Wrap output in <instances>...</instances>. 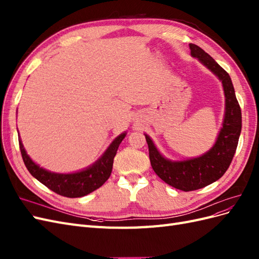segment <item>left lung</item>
I'll return each mask as SVG.
<instances>
[{"label": "left lung", "instance_id": "1", "mask_svg": "<svg viewBox=\"0 0 259 259\" xmlns=\"http://www.w3.org/2000/svg\"><path fill=\"white\" fill-rule=\"evenodd\" d=\"M190 50L191 55L215 73L223 83L226 110L223 128L219 131L215 144L202 156L174 161L162 156L152 139L144 135L149 145L151 165L155 174L169 186L184 192L202 189L225 175L234 156L242 129L241 107L236 100L229 73L209 54L195 44L191 43Z\"/></svg>", "mask_w": 259, "mask_h": 259}]
</instances>
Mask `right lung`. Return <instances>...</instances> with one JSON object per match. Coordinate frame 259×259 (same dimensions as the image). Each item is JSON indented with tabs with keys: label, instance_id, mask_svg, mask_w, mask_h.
Wrapping results in <instances>:
<instances>
[{
	"label": "right lung",
	"instance_id": "obj_1",
	"mask_svg": "<svg viewBox=\"0 0 259 259\" xmlns=\"http://www.w3.org/2000/svg\"><path fill=\"white\" fill-rule=\"evenodd\" d=\"M125 132L118 136L109 144L102 156L83 170L72 174H56L43 169L29 157L19 138V149L24 162L34 178L55 193L66 197H81L102 187L112 174L114 157L125 137Z\"/></svg>",
	"mask_w": 259,
	"mask_h": 259
}]
</instances>
